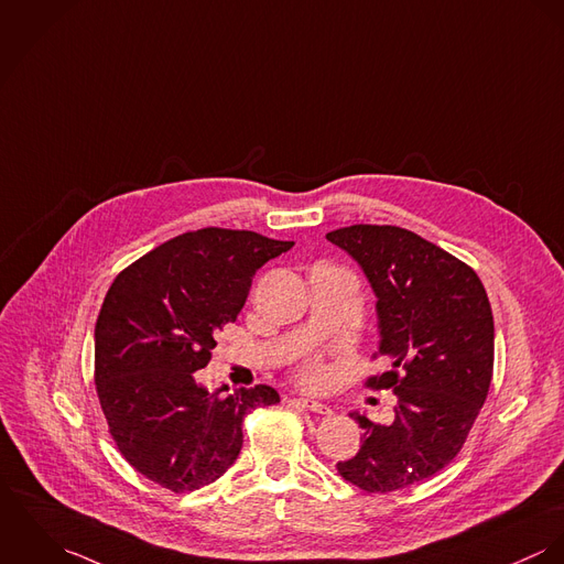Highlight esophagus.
Segmentation results:
<instances>
[{
  "mask_svg": "<svg viewBox=\"0 0 564 564\" xmlns=\"http://www.w3.org/2000/svg\"><path fill=\"white\" fill-rule=\"evenodd\" d=\"M299 404H301L303 409L312 411V413H317V415H330V413H333L330 406H326V404H322V402H317V400H312V398H301Z\"/></svg>",
  "mask_w": 564,
  "mask_h": 564,
  "instance_id": "34e87169",
  "label": "esophagus"
}]
</instances>
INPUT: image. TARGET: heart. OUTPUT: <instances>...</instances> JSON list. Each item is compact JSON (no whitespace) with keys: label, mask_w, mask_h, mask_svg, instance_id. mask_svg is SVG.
I'll list each match as a JSON object with an SVG mask.
<instances>
[{"label":"heart","mask_w":564,"mask_h":564,"mask_svg":"<svg viewBox=\"0 0 564 564\" xmlns=\"http://www.w3.org/2000/svg\"><path fill=\"white\" fill-rule=\"evenodd\" d=\"M296 380L307 389H319L328 382L330 370L319 357H310L296 366Z\"/></svg>","instance_id":"obj_1"}]
</instances>
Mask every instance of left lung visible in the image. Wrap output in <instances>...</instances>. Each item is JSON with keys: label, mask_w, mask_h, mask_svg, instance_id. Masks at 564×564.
Returning a JSON list of instances; mask_svg holds the SVG:
<instances>
[{"label": "left lung", "mask_w": 564, "mask_h": 564, "mask_svg": "<svg viewBox=\"0 0 564 564\" xmlns=\"http://www.w3.org/2000/svg\"><path fill=\"white\" fill-rule=\"evenodd\" d=\"M326 240L359 261L378 299L375 359L391 368L366 387L398 398L389 426L352 415L364 443L337 471L391 494L435 476L465 445L494 378V313L474 268L409 229L352 225Z\"/></svg>", "instance_id": "left-lung-1"}]
</instances>
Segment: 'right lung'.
I'll return each instance as SVG.
<instances>
[{"mask_svg": "<svg viewBox=\"0 0 564 564\" xmlns=\"http://www.w3.org/2000/svg\"><path fill=\"white\" fill-rule=\"evenodd\" d=\"M294 242L207 227L153 249L112 281L95 324V387L108 433L151 482L196 491L242 449L245 417L279 402L268 384H198L218 330L236 322L254 272Z\"/></svg>", "mask_w": 564, "mask_h": 564, "instance_id": "add662e5", "label": "right lung"}]
</instances>
